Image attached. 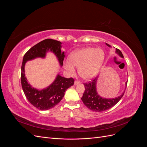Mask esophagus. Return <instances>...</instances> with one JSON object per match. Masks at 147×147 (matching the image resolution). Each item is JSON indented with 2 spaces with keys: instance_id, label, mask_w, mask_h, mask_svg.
Masks as SVG:
<instances>
[{
  "instance_id": "obj_1",
  "label": "esophagus",
  "mask_w": 147,
  "mask_h": 147,
  "mask_svg": "<svg viewBox=\"0 0 147 147\" xmlns=\"http://www.w3.org/2000/svg\"><path fill=\"white\" fill-rule=\"evenodd\" d=\"M80 83V82L79 81H77V80H75V82H74V84H75V85H77V84H79Z\"/></svg>"
}]
</instances>
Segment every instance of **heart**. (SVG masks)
<instances>
[{"instance_id":"heart-1","label":"heart","mask_w":147,"mask_h":147,"mask_svg":"<svg viewBox=\"0 0 147 147\" xmlns=\"http://www.w3.org/2000/svg\"><path fill=\"white\" fill-rule=\"evenodd\" d=\"M104 59V53L101 49L84 48L73 53L70 56V62L65 64L66 70L70 73L74 72L72 65L78 67V72L83 79L90 80L99 74Z\"/></svg>"}]
</instances>
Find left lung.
<instances>
[{
	"mask_svg": "<svg viewBox=\"0 0 147 147\" xmlns=\"http://www.w3.org/2000/svg\"><path fill=\"white\" fill-rule=\"evenodd\" d=\"M107 45L109 47L111 46L109 44L106 43ZM116 53L119 56L123 57V55L121 51L118 49L116 48ZM97 78L93 79L91 82L88 83H84V91L82 97V100L83 104L87 107L94 112H103V111L108 110L112 108L115 105H116L119 100L122 98L124 93L119 96L112 99H106L100 97L97 94L96 91V83ZM127 82H126V85L127 86Z\"/></svg>",
	"mask_w": 147,
	"mask_h": 147,
	"instance_id": "8db88e82",
	"label": "left lung"
}]
</instances>
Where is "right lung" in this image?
I'll return each instance as SVG.
<instances>
[{
    "label": "right lung",
    "instance_id": "right-lung-1",
    "mask_svg": "<svg viewBox=\"0 0 147 147\" xmlns=\"http://www.w3.org/2000/svg\"><path fill=\"white\" fill-rule=\"evenodd\" d=\"M61 42L53 39H45L38 43L26 53L21 65V82L24 94L30 103L41 110L55 107L63 99L65 91L74 83L73 78H67L59 74L51 84L45 89L38 90L30 86L25 77L24 65L27 61L37 57L44 58L47 52L51 51L57 57L61 66L63 65L64 52H61Z\"/></svg>",
    "mask_w": 147,
    "mask_h": 147
}]
</instances>
